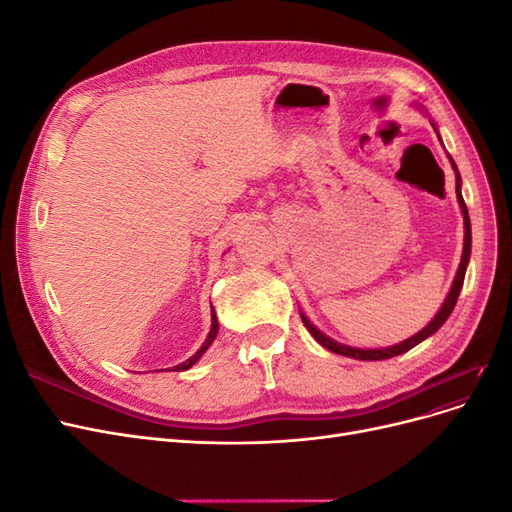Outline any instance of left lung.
<instances>
[{
  "label": "left lung",
  "mask_w": 512,
  "mask_h": 512,
  "mask_svg": "<svg viewBox=\"0 0 512 512\" xmlns=\"http://www.w3.org/2000/svg\"><path fill=\"white\" fill-rule=\"evenodd\" d=\"M448 160H451L453 168H455V179H457V200H459V207H461V213H463V226H466V237H463V254H461V262H459V269H457V275H455V282L451 286V292H448L446 301L442 303L440 312L436 314V318H433L427 327L423 331H418L416 335L408 337L406 342L401 344H395V346H389V348H378V350H363V348H350V346H344V344H337L335 339L327 337L324 333H320L312 322L307 320V316L301 312V320L305 324V329L314 335L316 342L320 346H324L327 350L335 352V354H342V356H350V359H359V361H382V359H391V356H397V354H404L408 352L410 348H414L416 344H421L423 339L431 337L433 333H436L442 324L446 322V318L451 316V312L455 309V303H457V297H459V290L463 286V277H466V269H468V262H470V252H472V228H470V215H468V207L466 203H463V196H461V177H459V170L453 162V158L448 156Z\"/></svg>",
  "instance_id": "8db88e82"
}]
</instances>
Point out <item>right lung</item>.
<instances>
[{
  "mask_svg": "<svg viewBox=\"0 0 512 512\" xmlns=\"http://www.w3.org/2000/svg\"><path fill=\"white\" fill-rule=\"evenodd\" d=\"M215 335H218V316H215V312H211V331H209V335H207V339H205V344L200 346V348H198V352H196L194 356H190L188 361H183L181 365H175L173 369H175V371H185V369H190V367L200 359V356H203V354L207 352V348L211 346V342L215 339Z\"/></svg>",
  "mask_w": 512,
  "mask_h": 512,
  "instance_id": "add662e5",
  "label": "right lung"
}]
</instances>
